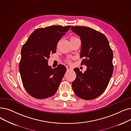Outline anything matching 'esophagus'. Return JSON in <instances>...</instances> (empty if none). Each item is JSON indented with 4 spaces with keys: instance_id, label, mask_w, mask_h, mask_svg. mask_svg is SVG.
<instances>
[{
    "instance_id": "34e87169",
    "label": "esophagus",
    "mask_w": 131,
    "mask_h": 131,
    "mask_svg": "<svg viewBox=\"0 0 131 131\" xmlns=\"http://www.w3.org/2000/svg\"><path fill=\"white\" fill-rule=\"evenodd\" d=\"M66 69H67V71H70V70H73V68H72V67H70V66H66Z\"/></svg>"
}]
</instances>
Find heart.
<instances>
[{
  "mask_svg": "<svg viewBox=\"0 0 131 131\" xmlns=\"http://www.w3.org/2000/svg\"><path fill=\"white\" fill-rule=\"evenodd\" d=\"M77 38V37H75V36H72V37H71V38H70V40H72V39H74ZM67 62H70V61L69 60H68V61H67Z\"/></svg>",
  "mask_w": 131,
  "mask_h": 131,
  "instance_id": "1",
  "label": "heart"
}]
</instances>
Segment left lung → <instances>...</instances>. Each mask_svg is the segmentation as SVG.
<instances>
[{
  "label": "left lung",
  "instance_id": "1",
  "mask_svg": "<svg viewBox=\"0 0 131 131\" xmlns=\"http://www.w3.org/2000/svg\"><path fill=\"white\" fill-rule=\"evenodd\" d=\"M71 30L80 37L81 65L87 66L83 73L74 69L77 78L72 88L79 97L85 100L99 97L106 89L113 72V52L103 34L90 27H71Z\"/></svg>",
  "mask_w": 131,
  "mask_h": 131
}]
</instances>
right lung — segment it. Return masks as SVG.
Wrapping results in <instances>:
<instances>
[{
  "label": "right lung",
  "mask_w": 131,
  "mask_h": 131,
  "mask_svg": "<svg viewBox=\"0 0 131 131\" xmlns=\"http://www.w3.org/2000/svg\"><path fill=\"white\" fill-rule=\"evenodd\" d=\"M71 26H51L37 28L21 50L19 71L22 83L30 95L38 99L53 96L66 71L62 65L52 69L48 62L51 53L56 52L59 41Z\"/></svg>",
  "instance_id": "right-lung-1"
}]
</instances>
